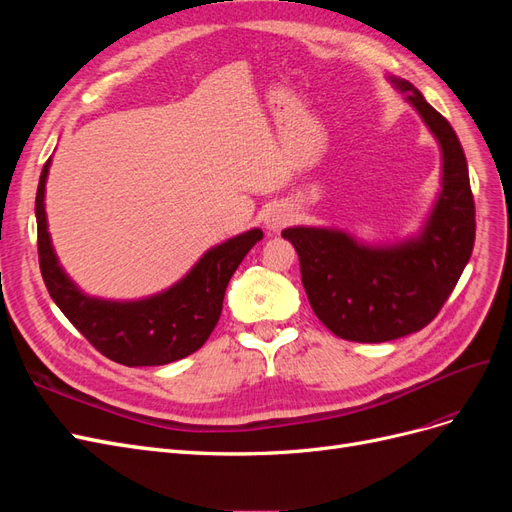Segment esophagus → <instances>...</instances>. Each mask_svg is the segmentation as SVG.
<instances>
[{
  "mask_svg": "<svg viewBox=\"0 0 512 512\" xmlns=\"http://www.w3.org/2000/svg\"><path fill=\"white\" fill-rule=\"evenodd\" d=\"M290 220H292L290 209H286V207L280 205V207H273V209L267 213L265 226H267L269 232H280L282 228H286V226L290 224Z\"/></svg>",
  "mask_w": 512,
  "mask_h": 512,
  "instance_id": "1",
  "label": "esophagus"
}]
</instances>
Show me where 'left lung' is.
<instances>
[{"instance_id": "left-lung-1", "label": "left lung", "mask_w": 512, "mask_h": 512, "mask_svg": "<svg viewBox=\"0 0 512 512\" xmlns=\"http://www.w3.org/2000/svg\"><path fill=\"white\" fill-rule=\"evenodd\" d=\"M442 151V190L414 237L367 245L337 228L282 230L299 254L301 282L320 322L348 342L380 344L438 316L472 256L476 220L468 162L455 130L421 91L389 76Z\"/></svg>"}]
</instances>
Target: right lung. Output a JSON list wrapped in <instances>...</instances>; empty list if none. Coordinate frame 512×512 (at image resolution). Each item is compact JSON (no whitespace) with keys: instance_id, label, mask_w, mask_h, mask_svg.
<instances>
[{"instance_id":"obj_1","label":"right lung","mask_w":512,"mask_h":512,"mask_svg":"<svg viewBox=\"0 0 512 512\" xmlns=\"http://www.w3.org/2000/svg\"><path fill=\"white\" fill-rule=\"evenodd\" d=\"M51 160H46L38 192V258L51 299L106 359L128 367L166 365L203 346L222 314L224 292L245 254L262 239L252 228L211 247L177 284L136 301L89 297L76 286L53 250L46 224L44 192Z\"/></svg>"}]
</instances>
